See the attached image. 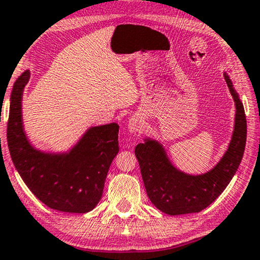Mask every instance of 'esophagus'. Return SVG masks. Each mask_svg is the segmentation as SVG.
<instances>
[{
	"mask_svg": "<svg viewBox=\"0 0 260 260\" xmlns=\"http://www.w3.org/2000/svg\"><path fill=\"white\" fill-rule=\"evenodd\" d=\"M145 128V122L140 117H133L129 119L128 121V129L132 133H140Z\"/></svg>",
	"mask_w": 260,
	"mask_h": 260,
	"instance_id": "esophagus-1",
	"label": "esophagus"
}]
</instances>
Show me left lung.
I'll use <instances>...</instances> for the list:
<instances>
[{"label":"left lung","mask_w":260,"mask_h":260,"mask_svg":"<svg viewBox=\"0 0 260 260\" xmlns=\"http://www.w3.org/2000/svg\"><path fill=\"white\" fill-rule=\"evenodd\" d=\"M224 80L236 105L235 128L228 150L211 171L199 176L183 174L172 166L163 147L154 140L148 139L135 148L147 194L160 212L180 215L203 211L224 191L240 167L246 142L244 106L225 73Z\"/></svg>","instance_id":"8db88e82"}]
</instances>
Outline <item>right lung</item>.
Returning <instances> with one entry per match:
<instances>
[{"mask_svg":"<svg viewBox=\"0 0 260 260\" xmlns=\"http://www.w3.org/2000/svg\"><path fill=\"white\" fill-rule=\"evenodd\" d=\"M27 71L15 82L10 98L7 139L11 159L30 191L47 207L86 213L100 203L109 168L119 151L117 123L90 128L68 154L36 150L22 123V94Z\"/></svg>","mask_w":260,"mask_h":260,"instance_id":"right-lung-1","label":"right lung"}]
</instances>
